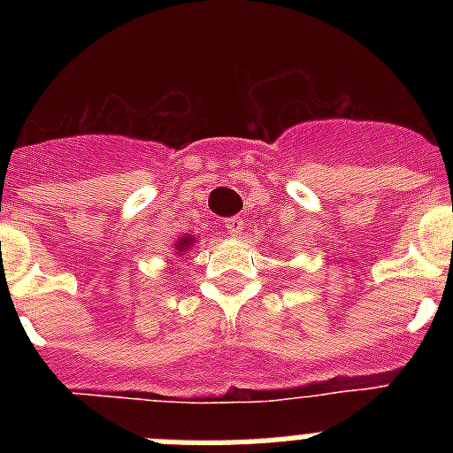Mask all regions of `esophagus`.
Segmentation results:
<instances>
[{"instance_id": "1", "label": "esophagus", "mask_w": 453, "mask_h": 453, "mask_svg": "<svg viewBox=\"0 0 453 453\" xmlns=\"http://www.w3.org/2000/svg\"><path fill=\"white\" fill-rule=\"evenodd\" d=\"M224 229L229 231L231 235H242L245 234V222H242V218H238V215H234V218H226L224 219Z\"/></svg>"}]
</instances>
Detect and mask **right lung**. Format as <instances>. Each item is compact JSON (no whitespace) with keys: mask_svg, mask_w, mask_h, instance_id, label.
Listing matches in <instances>:
<instances>
[{"mask_svg":"<svg viewBox=\"0 0 453 453\" xmlns=\"http://www.w3.org/2000/svg\"><path fill=\"white\" fill-rule=\"evenodd\" d=\"M190 247H192V238H186V235H183V238L177 242V251H179V254L188 251V250H190Z\"/></svg>","mask_w":453,"mask_h":453,"instance_id":"add662e5","label":"right lung"}]
</instances>
